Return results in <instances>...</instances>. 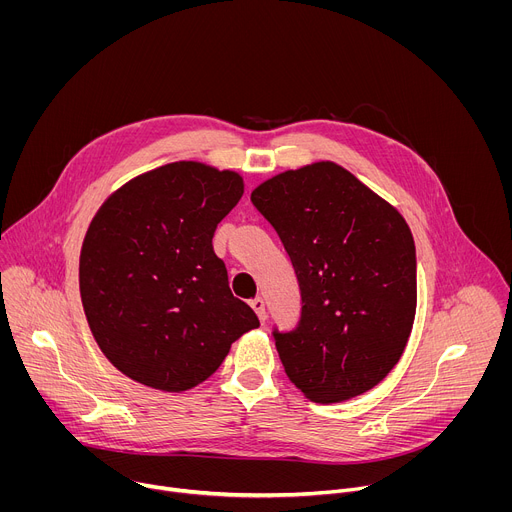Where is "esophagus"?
Returning <instances> with one entry per match:
<instances>
[{"label": "esophagus", "instance_id": "34e87169", "mask_svg": "<svg viewBox=\"0 0 512 512\" xmlns=\"http://www.w3.org/2000/svg\"><path fill=\"white\" fill-rule=\"evenodd\" d=\"M251 308L255 310V314L259 316V322L261 324H265V320H267V312H265V302H263V298H255V300H251Z\"/></svg>", "mask_w": 512, "mask_h": 512}]
</instances>
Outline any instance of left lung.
I'll use <instances>...</instances> for the list:
<instances>
[{
  "instance_id": "8db88e82",
  "label": "left lung",
  "mask_w": 512,
  "mask_h": 512,
  "mask_svg": "<svg viewBox=\"0 0 512 512\" xmlns=\"http://www.w3.org/2000/svg\"><path fill=\"white\" fill-rule=\"evenodd\" d=\"M251 202L300 283L298 326L271 332L285 375L316 403L367 393L399 362L415 318L417 259L403 216L332 162L283 172Z\"/></svg>"
}]
</instances>
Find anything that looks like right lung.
Returning a JSON list of instances; mask_svg holds the SVG:
<instances>
[{"mask_svg": "<svg viewBox=\"0 0 512 512\" xmlns=\"http://www.w3.org/2000/svg\"><path fill=\"white\" fill-rule=\"evenodd\" d=\"M241 196L239 174L176 162L121 186L93 218L81 300L99 348L129 379L192 389L259 326L212 249L216 225Z\"/></svg>", "mask_w": 512, "mask_h": 512, "instance_id": "add662e5", "label": "right lung"}]
</instances>
